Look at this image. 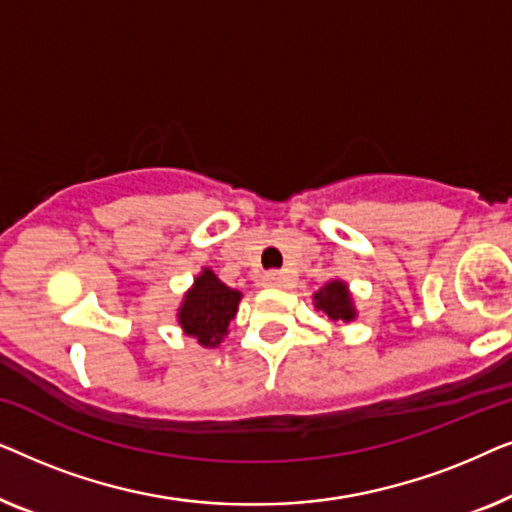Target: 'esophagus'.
Returning a JSON list of instances; mask_svg holds the SVG:
<instances>
[{
	"instance_id": "obj_1",
	"label": "esophagus",
	"mask_w": 512,
	"mask_h": 512,
	"mask_svg": "<svg viewBox=\"0 0 512 512\" xmlns=\"http://www.w3.org/2000/svg\"><path fill=\"white\" fill-rule=\"evenodd\" d=\"M289 279L291 277L282 270H270V272H265V275H263V284L272 286V289H282V286L289 284Z\"/></svg>"
}]
</instances>
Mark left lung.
Segmentation results:
<instances>
[{
    "label": "left lung",
    "mask_w": 512,
    "mask_h": 512,
    "mask_svg": "<svg viewBox=\"0 0 512 512\" xmlns=\"http://www.w3.org/2000/svg\"><path fill=\"white\" fill-rule=\"evenodd\" d=\"M312 298H314V307H317L319 312H324L328 319L352 321L356 317L352 293H349L347 284L340 282V279H333V282L321 286Z\"/></svg>",
    "instance_id": "1"
}]
</instances>
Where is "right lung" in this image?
<instances>
[{"instance_id":"right-lung-1","label":"right lung","mask_w":512,"mask_h":512,"mask_svg":"<svg viewBox=\"0 0 512 512\" xmlns=\"http://www.w3.org/2000/svg\"><path fill=\"white\" fill-rule=\"evenodd\" d=\"M242 293L230 289L205 268L186 291L177 319L188 338L202 347H216L228 335L230 321L235 319Z\"/></svg>"}]
</instances>
